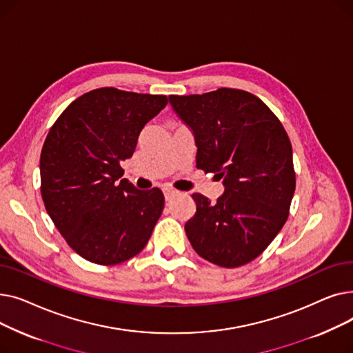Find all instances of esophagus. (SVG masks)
Wrapping results in <instances>:
<instances>
[{"label":"esophagus","instance_id":"esophagus-1","mask_svg":"<svg viewBox=\"0 0 353 353\" xmlns=\"http://www.w3.org/2000/svg\"><path fill=\"white\" fill-rule=\"evenodd\" d=\"M163 194H164V199L169 201L173 199V196L177 194V192L174 189H170V188H163Z\"/></svg>","mask_w":353,"mask_h":353}]
</instances>
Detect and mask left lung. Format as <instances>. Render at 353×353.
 Returning <instances> with one entry per match:
<instances>
[{"instance_id":"obj_1","label":"left lung","mask_w":353,"mask_h":353,"mask_svg":"<svg viewBox=\"0 0 353 353\" xmlns=\"http://www.w3.org/2000/svg\"><path fill=\"white\" fill-rule=\"evenodd\" d=\"M169 99L193 130L197 169L225 179L216 203L192 194L196 213L184 225L186 234L208 262L243 266L263 253L288 220L296 188L289 136L273 111L245 90Z\"/></svg>"}]
</instances>
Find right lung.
<instances>
[{"mask_svg": "<svg viewBox=\"0 0 353 353\" xmlns=\"http://www.w3.org/2000/svg\"><path fill=\"white\" fill-rule=\"evenodd\" d=\"M165 96L114 87L74 100L51 125L41 157V197L54 226L85 261L113 266L140 253L161 216L160 189L121 179L144 125Z\"/></svg>", "mask_w": 353, "mask_h": 353, "instance_id": "1", "label": "right lung"}]
</instances>
